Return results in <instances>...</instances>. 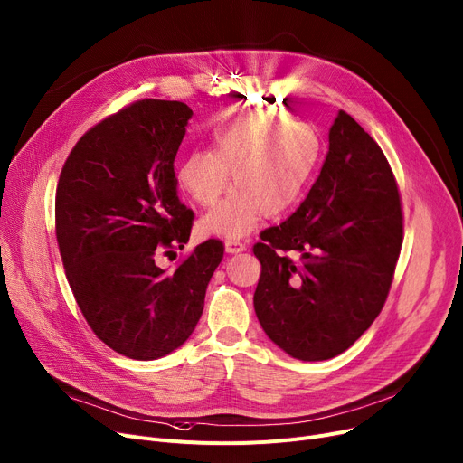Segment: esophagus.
Wrapping results in <instances>:
<instances>
[{"label": "esophagus", "instance_id": "1", "mask_svg": "<svg viewBox=\"0 0 463 463\" xmlns=\"http://www.w3.org/2000/svg\"><path fill=\"white\" fill-rule=\"evenodd\" d=\"M245 248H248V245H245V243L240 241V240H227V241H225L227 253H241V251H245Z\"/></svg>", "mask_w": 463, "mask_h": 463}]
</instances>
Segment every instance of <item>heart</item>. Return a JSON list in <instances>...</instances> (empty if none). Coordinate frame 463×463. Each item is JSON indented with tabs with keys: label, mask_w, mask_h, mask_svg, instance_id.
<instances>
[{
	"label": "heart",
	"mask_w": 463,
	"mask_h": 463,
	"mask_svg": "<svg viewBox=\"0 0 463 463\" xmlns=\"http://www.w3.org/2000/svg\"><path fill=\"white\" fill-rule=\"evenodd\" d=\"M320 139L307 122L268 111H238L213 127L210 150H194L178 167V184L197 204L213 206L229 186L236 192L201 222L204 234L240 238L260 213L288 212L309 182Z\"/></svg>",
	"instance_id": "heart-1"
}]
</instances>
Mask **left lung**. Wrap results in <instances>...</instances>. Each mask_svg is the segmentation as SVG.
<instances>
[{
    "label": "left lung",
    "mask_w": 463,
    "mask_h": 463,
    "mask_svg": "<svg viewBox=\"0 0 463 463\" xmlns=\"http://www.w3.org/2000/svg\"><path fill=\"white\" fill-rule=\"evenodd\" d=\"M402 240V203L385 154L338 111L309 195L253 245L262 329L301 361L343 354L383 309Z\"/></svg>",
    "instance_id": "8db88e82"
}]
</instances>
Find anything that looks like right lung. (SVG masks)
<instances>
[{"label": "right lung", "mask_w": 463, "mask_h": 463, "mask_svg": "<svg viewBox=\"0 0 463 463\" xmlns=\"http://www.w3.org/2000/svg\"><path fill=\"white\" fill-rule=\"evenodd\" d=\"M192 115L176 100L122 108L80 137L57 182L55 238L80 311L104 345L137 361L188 341L225 251L206 240L173 271L154 262L190 240L175 158Z\"/></svg>", "instance_id": "right-lung-1"}]
</instances>
